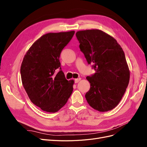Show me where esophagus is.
I'll return each instance as SVG.
<instances>
[{"label": "esophagus", "instance_id": "34e87169", "mask_svg": "<svg viewBox=\"0 0 147 147\" xmlns=\"http://www.w3.org/2000/svg\"><path fill=\"white\" fill-rule=\"evenodd\" d=\"M80 80H81V78H77V79H75V83H78V82H79V81H80Z\"/></svg>", "mask_w": 147, "mask_h": 147}]
</instances>
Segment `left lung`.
<instances>
[{"label": "left lung", "mask_w": 147, "mask_h": 147, "mask_svg": "<svg viewBox=\"0 0 147 147\" xmlns=\"http://www.w3.org/2000/svg\"><path fill=\"white\" fill-rule=\"evenodd\" d=\"M80 49L95 73L86 79L90 89L88 103L99 112L112 110L121 100L129 82L130 72L125 55L117 41L99 29L76 33Z\"/></svg>", "instance_id": "obj_1"}]
</instances>
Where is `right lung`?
Listing matches in <instances>:
<instances>
[{"instance_id": "obj_1", "label": "right lung", "mask_w": 147, "mask_h": 147, "mask_svg": "<svg viewBox=\"0 0 147 147\" xmlns=\"http://www.w3.org/2000/svg\"><path fill=\"white\" fill-rule=\"evenodd\" d=\"M74 34L73 30L43 35L32 44L22 62L24 88L31 102L45 112H57L72 93L74 81L66 80L59 57Z\"/></svg>"}]
</instances>
